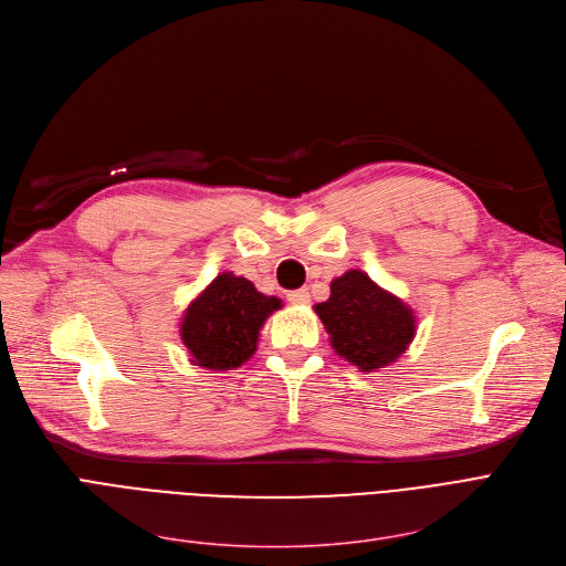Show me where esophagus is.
I'll list each match as a JSON object with an SVG mask.
<instances>
[{
    "instance_id": "obj_1",
    "label": "esophagus",
    "mask_w": 566,
    "mask_h": 566,
    "mask_svg": "<svg viewBox=\"0 0 566 566\" xmlns=\"http://www.w3.org/2000/svg\"><path fill=\"white\" fill-rule=\"evenodd\" d=\"M287 302L294 304V306H304V304L311 302V294L304 287L302 290H292V292H287Z\"/></svg>"
}]
</instances>
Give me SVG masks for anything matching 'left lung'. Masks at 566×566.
<instances>
[{
    "mask_svg": "<svg viewBox=\"0 0 566 566\" xmlns=\"http://www.w3.org/2000/svg\"><path fill=\"white\" fill-rule=\"evenodd\" d=\"M336 355L364 373L396 361L415 338L410 306L370 281L361 269H349L332 281L327 302L315 304Z\"/></svg>",
    "mask_w": 566,
    "mask_h": 566,
    "instance_id": "1",
    "label": "left lung"
}]
</instances>
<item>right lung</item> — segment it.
I'll use <instances>...</instances> for the list:
<instances>
[{"instance_id":"add662e5","label":"right lung","mask_w":566,"mask_h":566,"mask_svg":"<svg viewBox=\"0 0 566 566\" xmlns=\"http://www.w3.org/2000/svg\"><path fill=\"white\" fill-rule=\"evenodd\" d=\"M283 304L232 272L213 279L184 311L179 336L196 366L239 368L253 357L264 319Z\"/></svg>"}]
</instances>
